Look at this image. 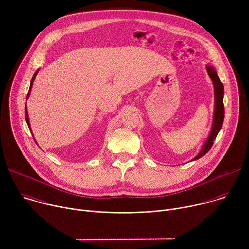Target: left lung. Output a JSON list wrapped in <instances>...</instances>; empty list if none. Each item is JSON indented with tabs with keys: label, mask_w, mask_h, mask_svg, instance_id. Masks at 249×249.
Instances as JSON below:
<instances>
[{
	"label": "left lung",
	"mask_w": 249,
	"mask_h": 249,
	"mask_svg": "<svg viewBox=\"0 0 249 249\" xmlns=\"http://www.w3.org/2000/svg\"><path fill=\"white\" fill-rule=\"evenodd\" d=\"M206 70L209 77L212 80L213 86H214V93H215V108H214V116H213V125L212 129L210 131V134L205 141V143L199 152V154L191 160V161L199 160L202 158L205 154L209 152V150L212 148L213 144H214V140L217 138L220 130L222 129L224 117H225V108H224V86L218 76V73L214 66L212 65H206Z\"/></svg>",
	"instance_id": "1"
}]
</instances>
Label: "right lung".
<instances>
[{"instance_id": "add662e5", "label": "right lung", "mask_w": 249, "mask_h": 249, "mask_svg": "<svg viewBox=\"0 0 249 249\" xmlns=\"http://www.w3.org/2000/svg\"><path fill=\"white\" fill-rule=\"evenodd\" d=\"M39 72V69L36 71V72L34 73V75H33V77H32V79H31V82H30V86H29V89H28V92H27V96H26V99L29 97V95H30V91H31V89H32V85H33V82H34V79H35V77L37 76V73ZM27 107H26V104H25V121H26V124H27V126H28V128H29V130H30V132H31V134H32V131H31V129H30V123H29V118H28V113H27V109H26ZM32 136H33V134H32ZM33 139H34V136H33ZM35 141V140H34ZM35 143H36V141H35Z\"/></svg>"}]
</instances>
